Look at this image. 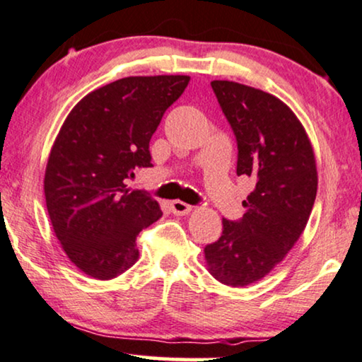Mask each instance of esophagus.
Returning <instances> with one entry per match:
<instances>
[{
    "label": "esophagus",
    "instance_id": "esophagus-1",
    "mask_svg": "<svg viewBox=\"0 0 362 362\" xmlns=\"http://www.w3.org/2000/svg\"><path fill=\"white\" fill-rule=\"evenodd\" d=\"M170 210L173 215H187V214H190L192 205L185 204V202H180V200H173L170 204Z\"/></svg>",
    "mask_w": 362,
    "mask_h": 362
}]
</instances>
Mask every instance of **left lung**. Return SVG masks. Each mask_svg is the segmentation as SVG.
Segmentation results:
<instances>
[{
    "label": "left lung",
    "mask_w": 362,
    "mask_h": 362,
    "mask_svg": "<svg viewBox=\"0 0 362 362\" xmlns=\"http://www.w3.org/2000/svg\"><path fill=\"white\" fill-rule=\"evenodd\" d=\"M237 139V175L257 180L240 220L205 247L211 276L228 286L262 279L301 237L315 205L317 172L305 127L274 95L233 81H211Z\"/></svg>",
    "instance_id": "8db88e82"
}]
</instances>
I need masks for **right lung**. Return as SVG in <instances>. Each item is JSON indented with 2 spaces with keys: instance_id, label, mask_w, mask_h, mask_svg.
Instances as JSON below:
<instances>
[{
  "instance_id": "1",
  "label": "right lung",
  "mask_w": 362,
  "mask_h": 362,
  "mask_svg": "<svg viewBox=\"0 0 362 362\" xmlns=\"http://www.w3.org/2000/svg\"><path fill=\"white\" fill-rule=\"evenodd\" d=\"M189 76H134L93 90L74 105L51 148L46 206L67 257L81 272L112 279L139 258L137 235L162 216L144 190L125 189L152 167L148 142Z\"/></svg>"
}]
</instances>
